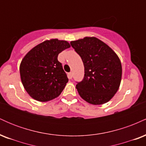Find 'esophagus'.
<instances>
[{
  "instance_id": "1",
  "label": "esophagus",
  "mask_w": 146,
  "mask_h": 146,
  "mask_svg": "<svg viewBox=\"0 0 146 146\" xmlns=\"http://www.w3.org/2000/svg\"><path fill=\"white\" fill-rule=\"evenodd\" d=\"M72 76H73V73H72V72H70V73H68V77L69 79H71L72 78Z\"/></svg>"
}]
</instances>
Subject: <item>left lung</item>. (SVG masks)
<instances>
[{
	"label": "left lung",
	"instance_id": "1",
	"mask_svg": "<svg viewBox=\"0 0 146 146\" xmlns=\"http://www.w3.org/2000/svg\"><path fill=\"white\" fill-rule=\"evenodd\" d=\"M70 43L84 66V79L76 84L80 97L93 105L110 101L121 83L122 67L119 57L95 37H85Z\"/></svg>",
	"mask_w": 146,
	"mask_h": 146
}]
</instances>
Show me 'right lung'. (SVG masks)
Returning a JSON list of instances; mask_svg holds the SVG:
<instances>
[{
    "label": "right lung",
    "mask_w": 146,
    "mask_h": 146,
    "mask_svg": "<svg viewBox=\"0 0 146 146\" xmlns=\"http://www.w3.org/2000/svg\"><path fill=\"white\" fill-rule=\"evenodd\" d=\"M70 46L67 41L51 39L34 46L23 58L20 74L23 86L31 98L48 102L61 94L68 79L58 56Z\"/></svg>",
    "instance_id": "1"
}]
</instances>
